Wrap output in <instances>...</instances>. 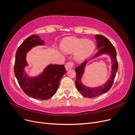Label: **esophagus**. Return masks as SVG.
<instances>
[{
  "label": "esophagus",
  "instance_id": "34e87169",
  "mask_svg": "<svg viewBox=\"0 0 135 135\" xmlns=\"http://www.w3.org/2000/svg\"><path fill=\"white\" fill-rule=\"evenodd\" d=\"M74 65V64L73 63V62L70 61V62H68L66 65H65V69H66V70H69V69H71Z\"/></svg>",
  "mask_w": 135,
  "mask_h": 135
}]
</instances>
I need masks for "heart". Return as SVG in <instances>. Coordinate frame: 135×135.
Wrapping results in <instances>:
<instances>
[{"mask_svg":"<svg viewBox=\"0 0 135 135\" xmlns=\"http://www.w3.org/2000/svg\"><path fill=\"white\" fill-rule=\"evenodd\" d=\"M60 47L62 51L66 54L75 52L74 55L75 60L81 62L92 55L95 50V45L90 40L69 36L62 40Z\"/></svg>","mask_w":135,"mask_h":135,"instance_id":"b5f03b06","label":"heart"}]
</instances>
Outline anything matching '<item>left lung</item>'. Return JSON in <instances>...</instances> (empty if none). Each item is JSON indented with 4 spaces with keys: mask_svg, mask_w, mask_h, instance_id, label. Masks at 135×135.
I'll use <instances>...</instances> for the list:
<instances>
[{
    "mask_svg": "<svg viewBox=\"0 0 135 135\" xmlns=\"http://www.w3.org/2000/svg\"><path fill=\"white\" fill-rule=\"evenodd\" d=\"M95 39L97 41V50H99L96 54L93 56L92 59L96 58L102 55H109L112 60V71L111 76L109 79L103 85L97 87L91 88L84 85L81 82V78L84 73V69L88 61H84L81 63L80 66L75 68L76 72V87L81 95L85 97L92 98L99 96L102 94L107 92L113 84L114 79L118 70V64L117 59V52L114 47L109 40L101 35H95Z\"/></svg>",
    "mask_w": 135,
    "mask_h": 135,
    "instance_id": "obj_1",
    "label": "left lung"
}]
</instances>
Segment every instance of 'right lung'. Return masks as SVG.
Masks as SVG:
<instances>
[{
  "label": "right lung",
  "instance_id": "obj_1",
  "mask_svg": "<svg viewBox=\"0 0 135 135\" xmlns=\"http://www.w3.org/2000/svg\"><path fill=\"white\" fill-rule=\"evenodd\" d=\"M44 42L39 36L32 35L20 45L16 54L15 75L23 91L30 97L39 100L50 99L57 90L61 78L66 73L63 65H49L39 75L29 77L25 71L28 64L27 53L32 48L44 45Z\"/></svg>",
  "mask_w": 135,
  "mask_h": 135
}]
</instances>
